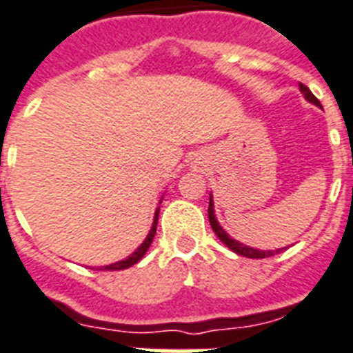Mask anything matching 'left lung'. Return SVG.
I'll list each match as a JSON object with an SVG mask.
<instances>
[{
	"label": "left lung",
	"instance_id": "8db88e82",
	"mask_svg": "<svg viewBox=\"0 0 353 353\" xmlns=\"http://www.w3.org/2000/svg\"><path fill=\"white\" fill-rule=\"evenodd\" d=\"M299 90L303 92L305 99H308L310 103H314L316 107H321L319 99H317V97L310 92V88L306 87V85L299 83ZM208 221H210L212 230L216 232V236L219 237V239H221V241L225 243V245L228 246L232 252H236V254H239V256L250 257V259H265V257L274 256V252H276V254L277 252H281V250H257V248H252V246H246V245H243V243L236 241V239H232V237L228 236L225 230H223V226L217 223L216 214H214V203H212V196H210V203H208Z\"/></svg>",
	"mask_w": 353,
	"mask_h": 353
}]
</instances>
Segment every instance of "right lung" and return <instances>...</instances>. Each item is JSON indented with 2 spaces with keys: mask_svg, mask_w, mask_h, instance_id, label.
Instances as JSON below:
<instances>
[{
  "mask_svg": "<svg viewBox=\"0 0 353 353\" xmlns=\"http://www.w3.org/2000/svg\"><path fill=\"white\" fill-rule=\"evenodd\" d=\"M157 216H159V208L156 210V216H154V223H152V228L150 232H148L147 239L141 243V246L137 248L132 256H128L127 259L123 261H117V263H112V265L105 266V270H125V268H130L132 265H136L137 261H141L143 256L147 254L148 246L152 245V241H154V236H156V228H157Z\"/></svg>",
  "mask_w": 353,
  "mask_h": 353,
  "instance_id": "obj_1",
  "label": "right lung"
}]
</instances>
